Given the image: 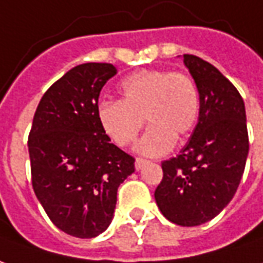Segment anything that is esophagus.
Instances as JSON below:
<instances>
[{
    "mask_svg": "<svg viewBox=\"0 0 263 263\" xmlns=\"http://www.w3.org/2000/svg\"><path fill=\"white\" fill-rule=\"evenodd\" d=\"M145 164H148L146 160H144V158H137V160H135V168L137 170L144 168V165H145Z\"/></svg>",
    "mask_w": 263,
    "mask_h": 263,
    "instance_id": "1",
    "label": "esophagus"
}]
</instances>
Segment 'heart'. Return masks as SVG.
<instances>
[{
    "label": "heart",
    "instance_id": "heart-1",
    "mask_svg": "<svg viewBox=\"0 0 263 263\" xmlns=\"http://www.w3.org/2000/svg\"><path fill=\"white\" fill-rule=\"evenodd\" d=\"M119 93L121 101L99 102V125L117 145L126 146L135 141L145 118L149 126L135 149L146 157L168 154L177 135L189 134L199 118V90L184 73L135 71L119 83Z\"/></svg>",
    "mask_w": 263,
    "mask_h": 263
}]
</instances>
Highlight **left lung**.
<instances>
[{
    "label": "left lung",
    "mask_w": 263,
    "mask_h": 263,
    "mask_svg": "<svg viewBox=\"0 0 263 263\" xmlns=\"http://www.w3.org/2000/svg\"><path fill=\"white\" fill-rule=\"evenodd\" d=\"M197 86V125L180 154L162 162L154 193L165 219L180 226L212 220L230 203L249 153L245 103L237 89L206 60L183 54Z\"/></svg>",
    "instance_id": "obj_1"
}]
</instances>
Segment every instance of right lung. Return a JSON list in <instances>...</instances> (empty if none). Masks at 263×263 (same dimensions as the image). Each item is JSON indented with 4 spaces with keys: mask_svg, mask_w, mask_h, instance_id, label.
Returning <instances> with one entry per match:
<instances>
[{
    "mask_svg": "<svg viewBox=\"0 0 263 263\" xmlns=\"http://www.w3.org/2000/svg\"><path fill=\"white\" fill-rule=\"evenodd\" d=\"M117 73L109 63L70 69L43 95L28 135L34 193L50 220L80 239L108 229L118 187L135 171L96 115L102 87Z\"/></svg>",
    "mask_w": 263,
    "mask_h": 263,
    "instance_id": "obj_1",
    "label": "right lung"
}]
</instances>
